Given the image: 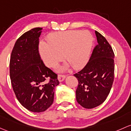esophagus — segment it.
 <instances>
[{
    "instance_id": "obj_1",
    "label": "esophagus",
    "mask_w": 131,
    "mask_h": 131,
    "mask_svg": "<svg viewBox=\"0 0 131 131\" xmlns=\"http://www.w3.org/2000/svg\"><path fill=\"white\" fill-rule=\"evenodd\" d=\"M64 78H65V75H62V74H58V79L60 82H62V81L64 80Z\"/></svg>"
}]
</instances>
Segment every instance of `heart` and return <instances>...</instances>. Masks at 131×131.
Returning <instances> with one entry per match:
<instances>
[{
	"label": "heart",
	"instance_id": "b5f03b06",
	"mask_svg": "<svg viewBox=\"0 0 131 131\" xmlns=\"http://www.w3.org/2000/svg\"><path fill=\"white\" fill-rule=\"evenodd\" d=\"M47 43L41 42L39 51L41 58L49 67H56L63 58L75 70L86 64L93 45L90 32L80 30H69L48 34Z\"/></svg>",
	"mask_w": 131,
	"mask_h": 131
}]
</instances>
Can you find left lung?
<instances>
[{
	"mask_svg": "<svg viewBox=\"0 0 131 131\" xmlns=\"http://www.w3.org/2000/svg\"><path fill=\"white\" fill-rule=\"evenodd\" d=\"M97 44L84 68L74 74L78 80L77 102L85 108L102 104L111 92L114 79V53L107 39L95 31Z\"/></svg>",
	"mask_w": 131,
	"mask_h": 131,
	"instance_id": "left-lung-1",
	"label": "left lung"
}]
</instances>
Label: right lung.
I'll return each mask as SVG.
<instances>
[{"mask_svg":"<svg viewBox=\"0 0 131 131\" xmlns=\"http://www.w3.org/2000/svg\"><path fill=\"white\" fill-rule=\"evenodd\" d=\"M41 27L27 31L16 41L10 59V77L16 98L33 112H42L52 105L57 74L46 67L39 53Z\"/></svg>","mask_w":131,"mask_h":131,"instance_id":"obj_1","label":"right lung"}]
</instances>
